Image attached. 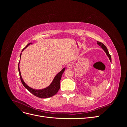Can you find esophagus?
<instances>
[{
  "instance_id": "obj_1",
  "label": "esophagus",
  "mask_w": 127,
  "mask_h": 127,
  "mask_svg": "<svg viewBox=\"0 0 127 127\" xmlns=\"http://www.w3.org/2000/svg\"><path fill=\"white\" fill-rule=\"evenodd\" d=\"M67 67L68 68L71 69V68H72V64H71V63H69V64H67Z\"/></svg>"
}]
</instances>
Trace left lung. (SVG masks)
<instances>
[{"label": "left lung", "mask_w": 127, "mask_h": 127, "mask_svg": "<svg viewBox=\"0 0 127 127\" xmlns=\"http://www.w3.org/2000/svg\"><path fill=\"white\" fill-rule=\"evenodd\" d=\"M97 44L99 45V46H100V47H101L103 48V49L104 50V51L105 52V53H106V54L107 55V56H108V57L109 58L110 61H111V56H110V53H109L108 50H107V48L105 47V45L103 43H101V42H99V41H97Z\"/></svg>", "instance_id": "left-lung-1"}]
</instances>
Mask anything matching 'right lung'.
I'll list each match as a JSON object with an SVG mask.
<instances>
[{
	"instance_id": "obj_1",
	"label": "right lung",
	"mask_w": 127,
	"mask_h": 127,
	"mask_svg": "<svg viewBox=\"0 0 127 127\" xmlns=\"http://www.w3.org/2000/svg\"><path fill=\"white\" fill-rule=\"evenodd\" d=\"M31 43H29L28 45H27L26 47L22 50L23 51L26 48L28 47V46L30 45ZM22 53L20 55V59H21V57ZM19 64H20V62L18 63V71L19 73H20V77L21 78V80L22 83V84L23 85V86L28 90L30 92H31L32 94L36 96L41 98H48V97H50L53 96V95H55L56 94L58 91L60 89V80L61 76H62V75L64 73V71L65 70V68H64L63 69L61 70L60 72H59L58 74L54 78V79L53 80V81L52 83L50 84V85L47 87L46 88H44V89L43 90H34L33 89V88L30 87L29 86H28L26 84L24 83V80H23L21 74V71L20 70V67H19Z\"/></svg>"
}]
</instances>
